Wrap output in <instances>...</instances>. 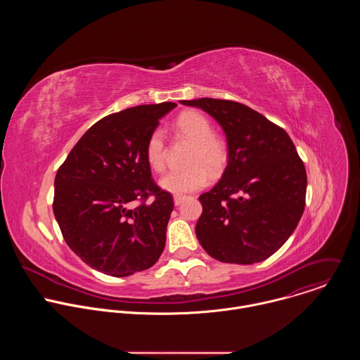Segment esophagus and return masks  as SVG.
<instances>
[{
	"label": "esophagus",
	"mask_w": 360,
	"mask_h": 360,
	"mask_svg": "<svg viewBox=\"0 0 360 360\" xmlns=\"http://www.w3.org/2000/svg\"><path fill=\"white\" fill-rule=\"evenodd\" d=\"M184 200H185V196H184V195H175V196H174V203L176 205V207H178V205H181Z\"/></svg>",
	"instance_id": "34e87169"
}]
</instances>
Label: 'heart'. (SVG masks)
<instances>
[{
  "instance_id": "obj_1",
  "label": "heart",
  "mask_w": 360,
  "mask_h": 360,
  "mask_svg": "<svg viewBox=\"0 0 360 360\" xmlns=\"http://www.w3.org/2000/svg\"><path fill=\"white\" fill-rule=\"evenodd\" d=\"M181 136L192 142L185 169L171 171L160 179L162 189L172 193H186L203 188L210 181V172H219L228 160V146L214 134L211 121L198 111L182 112L176 122ZM165 134L157 128L150 132L145 145V158L153 171L165 168Z\"/></svg>"
}]
</instances>
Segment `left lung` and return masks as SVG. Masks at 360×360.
Segmentation results:
<instances>
[{"mask_svg":"<svg viewBox=\"0 0 360 360\" xmlns=\"http://www.w3.org/2000/svg\"><path fill=\"white\" fill-rule=\"evenodd\" d=\"M214 117L228 142L221 181L199 196L195 232L212 258L250 265L274 255L296 229L306 196V171L286 131L228 99L181 101Z\"/></svg>","mask_w":360,"mask_h":360,"instance_id":"8db88e82","label":"left lung"}]
</instances>
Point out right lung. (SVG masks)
I'll return each instance as SVG.
<instances>
[{"mask_svg": "<svg viewBox=\"0 0 360 360\" xmlns=\"http://www.w3.org/2000/svg\"><path fill=\"white\" fill-rule=\"evenodd\" d=\"M175 107L138 105L99 120L57 172L53 210L61 233L98 272L122 278L145 271L165 248L174 199L150 178L145 145Z\"/></svg>", "mask_w": 360, "mask_h": 360, "instance_id": "1", "label": "right lung"}]
</instances>
